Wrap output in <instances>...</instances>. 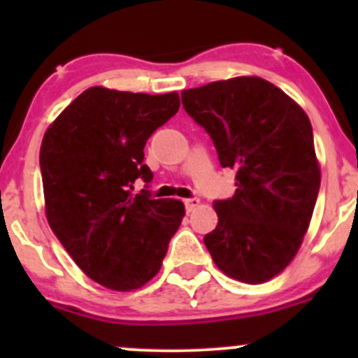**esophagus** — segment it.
<instances>
[{
    "label": "esophagus",
    "instance_id": "obj_1",
    "mask_svg": "<svg viewBox=\"0 0 358 358\" xmlns=\"http://www.w3.org/2000/svg\"><path fill=\"white\" fill-rule=\"evenodd\" d=\"M199 199H197V197H190V199H185L183 201V204H185V209H187V213H192L194 209L197 208V206H199Z\"/></svg>",
    "mask_w": 358,
    "mask_h": 358
}]
</instances>
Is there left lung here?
Returning a JSON list of instances; mask_svg holds the SVG:
<instances>
[{"label":"left lung","mask_w":358,"mask_h":358,"mask_svg":"<svg viewBox=\"0 0 358 358\" xmlns=\"http://www.w3.org/2000/svg\"><path fill=\"white\" fill-rule=\"evenodd\" d=\"M182 106L213 140L236 194L215 201L218 225L204 244L222 272L259 284L282 272L301 246L320 189L308 115L262 78L183 90Z\"/></svg>","instance_id":"left-lung-1"}]
</instances>
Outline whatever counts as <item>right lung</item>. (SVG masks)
Listing matches in <instances>:
<instances>
[{
	"label": "right lung",
	"mask_w": 358,
	"mask_h": 358,
	"mask_svg": "<svg viewBox=\"0 0 358 358\" xmlns=\"http://www.w3.org/2000/svg\"><path fill=\"white\" fill-rule=\"evenodd\" d=\"M180 109L178 93L83 92L41 143L46 218L79 268L114 291L138 289L161 268L185 208L154 199L143 147ZM146 189L132 196V183Z\"/></svg>",
	"instance_id": "obj_1"
}]
</instances>
